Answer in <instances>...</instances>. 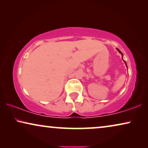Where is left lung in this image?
Segmentation results:
<instances>
[{
	"mask_svg": "<svg viewBox=\"0 0 148 148\" xmlns=\"http://www.w3.org/2000/svg\"><path fill=\"white\" fill-rule=\"evenodd\" d=\"M117 50H118V51H119V52H120V53H121V54H122V55H123V53H122V52H121L120 51V50H119V49H117ZM124 62H125V64H126V65H127V64H126V62H125V60H124Z\"/></svg>",
	"mask_w": 148,
	"mask_h": 148,
	"instance_id": "obj_1",
	"label": "left lung"
}]
</instances>
